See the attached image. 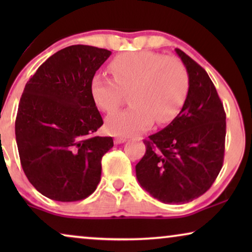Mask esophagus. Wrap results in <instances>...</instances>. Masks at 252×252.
I'll return each instance as SVG.
<instances>
[{"label":"esophagus","instance_id":"obj_1","mask_svg":"<svg viewBox=\"0 0 252 252\" xmlns=\"http://www.w3.org/2000/svg\"><path fill=\"white\" fill-rule=\"evenodd\" d=\"M127 140H128V139H127V137L118 136V137H115V143H116V144H120V143H124V142H126Z\"/></svg>","mask_w":252,"mask_h":252}]
</instances>
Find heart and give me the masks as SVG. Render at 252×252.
<instances>
[{"label": "heart", "instance_id": "1", "mask_svg": "<svg viewBox=\"0 0 252 252\" xmlns=\"http://www.w3.org/2000/svg\"><path fill=\"white\" fill-rule=\"evenodd\" d=\"M113 79L96 74L89 85L93 102L99 110L112 112L129 93L130 108L106 117L105 129L116 136H129L171 123L184 106L189 77L177 58L151 51H134L117 56L110 63Z\"/></svg>", "mask_w": 252, "mask_h": 252}]
</instances>
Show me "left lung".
Returning <instances> with one entry per match:
<instances>
[{
  "mask_svg": "<svg viewBox=\"0 0 252 252\" xmlns=\"http://www.w3.org/2000/svg\"><path fill=\"white\" fill-rule=\"evenodd\" d=\"M189 92L179 115L144 141L135 166L141 187L166 204H184L211 187L222 167L226 115L215 85L202 66L180 49Z\"/></svg>",
  "mask_w": 252,
  "mask_h": 252,
  "instance_id": "left-lung-1",
  "label": "left lung"
}]
</instances>
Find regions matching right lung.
<instances>
[{"label": "right lung", "instance_id": "add662e5", "mask_svg": "<svg viewBox=\"0 0 252 252\" xmlns=\"http://www.w3.org/2000/svg\"><path fill=\"white\" fill-rule=\"evenodd\" d=\"M111 51L85 44L50 56L27 81L16 118V141L27 179L46 197L74 202L101 180V160L113 147L96 136L103 125L89 85Z\"/></svg>", "mask_w": 252, "mask_h": 252}]
</instances>
